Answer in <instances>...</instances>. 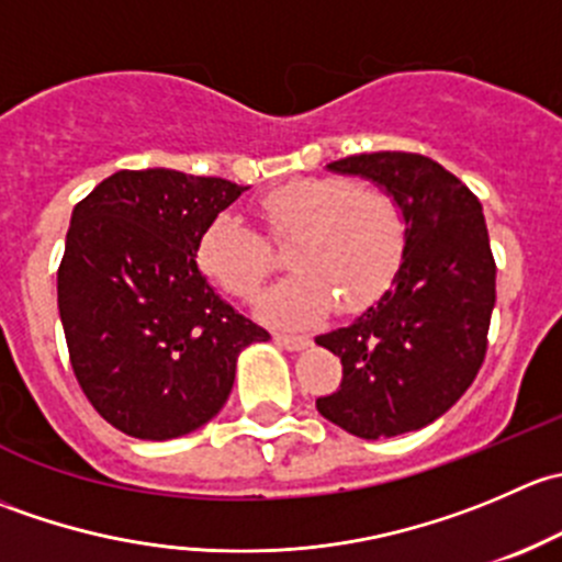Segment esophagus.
Masks as SVG:
<instances>
[{
	"label": "esophagus",
	"mask_w": 562,
	"mask_h": 562,
	"mask_svg": "<svg viewBox=\"0 0 562 562\" xmlns=\"http://www.w3.org/2000/svg\"><path fill=\"white\" fill-rule=\"evenodd\" d=\"M274 339L282 345V348H288V350H302V348H307V345H310V337H304V334L277 331Z\"/></svg>",
	"instance_id": "esophagus-1"
}]
</instances>
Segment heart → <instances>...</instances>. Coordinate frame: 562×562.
<instances>
[{"label":"heart","mask_w":562,"mask_h":562,"mask_svg":"<svg viewBox=\"0 0 562 562\" xmlns=\"http://www.w3.org/2000/svg\"><path fill=\"white\" fill-rule=\"evenodd\" d=\"M255 217L299 269L266 296L263 313L302 323L337 302V313L370 307L394 280L405 252V217L394 195L345 176H310L263 192ZM201 269L231 296L252 302L274 274L277 252L239 214L223 212L198 241Z\"/></svg>","instance_id":"b5f03b06"}]
</instances>
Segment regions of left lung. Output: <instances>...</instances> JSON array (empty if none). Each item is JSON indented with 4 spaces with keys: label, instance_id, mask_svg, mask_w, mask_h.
<instances>
[{
    "label": "left lung",
    "instance_id": "obj_1",
    "mask_svg": "<svg viewBox=\"0 0 562 562\" xmlns=\"http://www.w3.org/2000/svg\"><path fill=\"white\" fill-rule=\"evenodd\" d=\"M328 168L386 187L405 252L375 307L315 339L342 361L339 389L315 405L350 435L394 438L443 416L484 364L497 296L490 231L479 198L424 155L375 151Z\"/></svg>",
    "mask_w": 562,
    "mask_h": 562
}]
</instances>
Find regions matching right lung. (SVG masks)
<instances>
[{
	"label": "right lung",
	"instance_id": "obj_1",
	"mask_svg": "<svg viewBox=\"0 0 562 562\" xmlns=\"http://www.w3.org/2000/svg\"><path fill=\"white\" fill-rule=\"evenodd\" d=\"M247 187L168 168L119 171L72 209L56 302L76 381L130 438L171 440L220 413L236 356L269 331L214 293L203 228Z\"/></svg>",
	"mask_w": 562,
	"mask_h": 562
}]
</instances>
